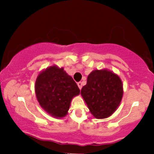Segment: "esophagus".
Returning a JSON list of instances; mask_svg holds the SVG:
<instances>
[{
	"mask_svg": "<svg viewBox=\"0 0 154 154\" xmlns=\"http://www.w3.org/2000/svg\"><path fill=\"white\" fill-rule=\"evenodd\" d=\"M77 85H78V87H79V89L81 90V88H82V82H77Z\"/></svg>",
	"mask_w": 154,
	"mask_h": 154,
	"instance_id": "esophagus-1",
	"label": "esophagus"
}]
</instances>
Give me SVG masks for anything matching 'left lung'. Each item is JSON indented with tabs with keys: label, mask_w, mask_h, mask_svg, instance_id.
Returning <instances> with one entry per match:
<instances>
[{
	"label": "left lung",
	"mask_w": 154,
	"mask_h": 154,
	"mask_svg": "<svg viewBox=\"0 0 154 154\" xmlns=\"http://www.w3.org/2000/svg\"><path fill=\"white\" fill-rule=\"evenodd\" d=\"M81 95L91 114L97 119H104L119 106L123 95L122 82L109 70H94L88 75Z\"/></svg>",
	"instance_id": "1"
}]
</instances>
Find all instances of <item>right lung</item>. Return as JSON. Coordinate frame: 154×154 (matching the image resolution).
Here are the masks:
<instances>
[{"mask_svg": "<svg viewBox=\"0 0 154 154\" xmlns=\"http://www.w3.org/2000/svg\"><path fill=\"white\" fill-rule=\"evenodd\" d=\"M35 89L41 107L57 118L66 115L72 98L80 93L71 76L56 66L49 67L38 75Z\"/></svg>", "mask_w": 154, "mask_h": 154, "instance_id": "1", "label": "right lung"}]
</instances>
